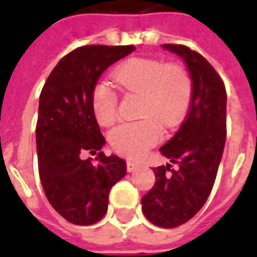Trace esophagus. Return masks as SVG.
<instances>
[{"mask_svg": "<svg viewBox=\"0 0 257 257\" xmlns=\"http://www.w3.org/2000/svg\"><path fill=\"white\" fill-rule=\"evenodd\" d=\"M126 168H128L129 172H135V171H138L140 168V164L138 162H134V161H128L126 162Z\"/></svg>", "mask_w": 257, "mask_h": 257, "instance_id": "34e87169", "label": "esophagus"}]
</instances>
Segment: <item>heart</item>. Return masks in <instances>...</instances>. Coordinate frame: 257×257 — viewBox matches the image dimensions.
Returning a JSON list of instances; mask_svg holds the SVG:
<instances>
[{"label": "heart", "mask_w": 257, "mask_h": 257, "mask_svg": "<svg viewBox=\"0 0 257 257\" xmlns=\"http://www.w3.org/2000/svg\"><path fill=\"white\" fill-rule=\"evenodd\" d=\"M114 82L131 93L142 95L139 115L135 122L118 125L110 132V145L118 154L139 158L157 145L165 129L178 126L189 110L193 82L180 64H165L150 58H132L112 73ZM93 112L97 122L110 126L118 115V97L106 85L93 93Z\"/></svg>", "instance_id": "heart-1"}]
</instances>
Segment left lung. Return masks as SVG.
<instances>
[{"label": "left lung", "instance_id": "left-lung-1", "mask_svg": "<svg viewBox=\"0 0 257 257\" xmlns=\"http://www.w3.org/2000/svg\"><path fill=\"white\" fill-rule=\"evenodd\" d=\"M187 66L193 96L189 114L160 151L172 164L154 168L156 184L142 198V210L158 227L173 228L189 221L209 197L226 143L227 95L209 62L184 45L164 44Z\"/></svg>", "mask_w": 257, "mask_h": 257}]
</instances>
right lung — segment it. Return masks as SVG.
<instances>
[{
    "instance_id": "right-lung-1",
    "label": "right lung",
    "mask_w": 257,
    "mask_h": 257,
    "mask_svg": "<svg viewBox=\"0 0 257 257\" xmlns=\"http://www.w3.org/2000/svg\"><path fill=\"white\" fill-rule=\"evenodd\" d=\"M134 45H86L66 55L40 95L36 140L38 172L49 204L67 221L89 226L106 215L108 194L126 175V162L104 156L106 140L93 112V90L107 67ZM96 154L95 162L82 157Z\"/></svg>"
}]
</instances>
